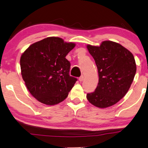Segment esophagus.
<instances>
[{"label":"esophagus","instance_id":"1","mask_svg":"<svg viewBox=\"0 0 148 148\" xmlns=\"http://www.w3.org/2000/svg\"><path fill=\"white\" fill-rule=\"evenodd\" d=\"M84 79V76L82 75H81L80 77L79 78V82H83Z\"/></svg>","mask_w":148,"mask_h":148}]
</instances>
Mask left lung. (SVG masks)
Returning <instances> with one entry per match:
<instances>
[{"instance_id": "obj_1", "label": "left lung", "mask_w": 148, "mask_h": 148, "mask_svg": "<svg viewBox=\"0 0 148 148\" xmlns=\"http://www.w3.org/2000/svg\"><path fill=\"white\" fill-rule=\"evenodd\" d=\"M98 72V84L87 94L91 104L100 108L111 106L125 96L136 73L133 54L116 42L104 41L100 46H87Z\"/></svg>"}]
</instances>
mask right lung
<instances>
[{
  "instance_id": "add662e5",
  "label": "right lung",
  "mask_w": 148,
  "mask_h": 148,
  "mask_svg": "<svg viewBox=\"0 0 148 148\" xmlns=\"http://www.w3.org/2000/svg\"><path fill=\"white\" fill-rule=\"evenodd\" d=\"M75 46L58 37L32 44L20 59L21 75L32 96L44 104L54 105L67 97L77 79L70 76L65 56Z\"/></svg>"
}]
</instances>
